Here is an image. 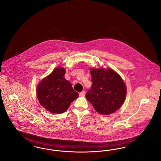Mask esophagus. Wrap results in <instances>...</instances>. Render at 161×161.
I'll use <instances>...</instances> for the list:
<instances>
[{"instance_id":"34e87169","label":"esophagus","mask_w":161,"mask_h":161,"mask_svg":"<svg viewBox=\"0 0 161 161\" xmlns=\"http://www.w3.org/2000/svg\"><path fill=\"white\" fill-rule=\"evenodd\" d=\"M79 95L80 97H84V95H85V92H84V91H82V92H80L79 93Z\"/></svg>"}]
</instances>
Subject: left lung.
Masks as SVG:
<instances>
[{
  "label": "left lung",
  "instance_id": "1",
  "mask_svg": "<svg viewBox=\"0 0 161 161\" xmlns=\"http://www.w3.org/2000/svg\"><path fill=\"white\" fill-rule=\"evenodd\" d=\"M92 86L86 97L95 110L102 115H109L122 106L126 95L125 84L112 69H92Z\"/></svg>",
  "mask_w": 161,
  "mask_h": 161
}]
</instances>
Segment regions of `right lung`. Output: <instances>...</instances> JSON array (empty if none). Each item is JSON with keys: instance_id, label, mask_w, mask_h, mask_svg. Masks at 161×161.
<instances>
[{"instance_id": "1", "label": "right lung", "mask_w": 161, "mask_h": 161, "mask_svg": "<svg viewBox=\"0 0 161 161\" xmlns=\"http://www.w3.org/2000/svg\"><path fill=\"white\" fill-rule=\"evenodd\" d=\"M64 74L63 68H56L37 87L39 103L51 113L64 112L78 97V93L73 89L70 81L64 78Z\"/></svg>"}]
</instances>
